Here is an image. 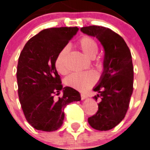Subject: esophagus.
I'll use <instances>...</instances> for the list:
<instances>
[{
    "label": "esophagus",
    "instance_id": "obj_1",
    "mask_svg": "<svg viewBox=\"0 0 150 150\" xmlns=\"http://www.w3.org/2000/svg\"><path fill=\"white\" fill-rule=\"evenodd\" d=\"M80 96H81V100H85V99L87 98V96L85 94H83V93H81V95H80Z\"/></svg>",
    "mask_w": 150,
    "mask_h": 150
}]
</instances>
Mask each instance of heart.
I'll return each instance as SVG.
<instances>
[{
    "mask_svg": "<svg viewBox=\"0 0 150 150\" xmlns=\"http://www.w3.org/2000/svg\"><path fill=\"white\" fill-rule=\"evenodd\" d=\"M78 46L82 52L89 58H93L98 53V44L93 38L84 36L78 42ZM69 51V47L66 46L58 53L55 60V67L60 74H65L67 68L65 66V58ZM97 80V75L93 71L83 73H74L70 74L65 80L68 86L85 92L91 88Z\"/></svg>",
    "mask_w": 150,
    "mask_h": 150,
    "instance_id": "obj_1",
    "label": "heart"
}]
</instances>
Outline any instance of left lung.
<instances>
[{
  "label": "left lung",
  "instance_id": "8db88e82",
  "mask_svg": "<svg viewBox=\"0 0 150 150\" xmlns=\"http://www.w3.org/2000/svg\"><path fill=\"white\" fill-rule=\"evenodd\" d=\"M80 31L94 37L104 49L103 70L93 90L100 98L98 110L88 122L100 131L114 128L125 117L133 90V67L128 46L122 37L112 30L100 26L80 28Z\"/></svg>",
  "mask_w": 150,
  "mask_h": 150
}]
</instances>
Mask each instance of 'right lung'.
Here are the masks:
<instances>
[{
  "label": "right lung",
  "instance_id": "1",
  "mask_svg": "<svg viewBox=\"0 0 150 150\" xmlns=\"http://www.w3.org/2000/svg\"><path fill=\"white\" fill-rule=\"evenodd\" d=\"M78 30L76 27L43 30L27 42L20 54L17 70L20 103L27 121L38 130L58 129L64 122L65 106L81 100L76 90L63 87L55 67L58 53ZM60 90L63 96L56 100L54 94Z\"/></svg>",
  "mask_w": 150,
  "mask_h": 150
}]
</instances>
